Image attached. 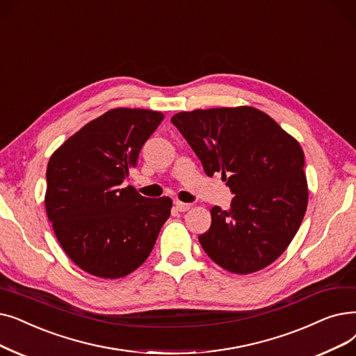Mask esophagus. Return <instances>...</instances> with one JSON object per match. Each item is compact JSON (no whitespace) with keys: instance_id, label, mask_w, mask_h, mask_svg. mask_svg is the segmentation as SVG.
<instances>
[{"instance_id":"esophagus-1","label":"esophagus","mask_w":356,"mask_h":356,"mask_svg":"<svg viewBox=\"0 0 356 356\" xmlns=\"http://www.w3.org/2000/svg\"><path fill=\"white\" fill-rule=\"evenodd\" d=\"M175 207L179 212H186V211L191 209V204H184V202H180V200H176Z\"/></svg>"}]
</instances>
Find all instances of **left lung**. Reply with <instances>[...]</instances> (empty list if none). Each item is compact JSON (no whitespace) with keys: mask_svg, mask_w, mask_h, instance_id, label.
Wrapping results in <instances>:
<instances>
[{"mask_svg":"<svg viewBox=\"0 0 356 356\" xmlns=\"http://www.w3.org/2000/svg\"><path fill=\"white\" fill-rule=\"evenodd\" d=\"M172 123L205 173L221 172L234 195L228 211L211 209V227L199 236L205 253L233 273L269 266L297 234L307 209L300 144L249 106L180 112Z\"/></svg>","mask_w":356,"mask_h":356,"instance_id":"1","label":"left lung"}]
</instances>
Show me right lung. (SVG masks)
<instances>
[{
	"label": "right lung",
	"mask_w": 356,
	"mask_h": 356,
	"mask_svg": "<svg viewBox=\"0 0 356 356\" xmlns=\"http://www.w3.org/2000/svg\"><path fill=\"white\" fill-rule=\"evenodd\" d=\"M163 119L119 107L88 122L49 159L46 213L64 252L90 275L118 280L140 268L168 220L172 199L122 188Z\"/></svg>",
	"instance_id": "add662e5"
}]
</instances>
